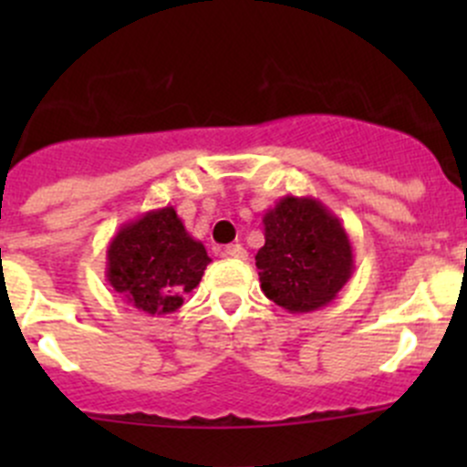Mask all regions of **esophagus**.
Wrapping results in <instances>:
<instances>
[{
    "mask_svg": "<svg viewBox=\"0 0 467 467\" xmlns=\"http://www.w3.org/2000/svg\"><path fill=\"white\" fill-rule=\"evenodd\" d=\"M223 257H230V260H246L248 253L242 244H230V246L223 248Z\"/></svg>",
    "mask_w": 467,
    "mask_h": 467,
    "instance_id": "34e87169",
    "label": "esophagus"
}]
</instances>
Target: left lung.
Returning <instances> with one entry per match:
<instances>
[{"mask_svg":"<svg viewBox=\"0 0 467 467\" xmlns=\"http://www.w3.org/2000/svg\"><path fill=\"white\" fill-rule=\"evenodd\" d=\"M257 251L262 291L291 314L332 303L355 271L352 244L341 219L312 196H282L262 216Z\"/></svg>","mask_w":467,"mask_h":467,"instance_id":"1","label":"left lung"}]
</instances>
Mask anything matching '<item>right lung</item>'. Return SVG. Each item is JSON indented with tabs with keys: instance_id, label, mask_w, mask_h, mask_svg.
<instances>
[{
	"instance_id": "1",
	"label": "right lung",
	"mask_w": 467,
	"mask_h": 467,
	"mask_svg": "<svg viewBox=\"0 0 467 467\" xmlns=\"http://www.w3.org/2000/svg\"><path fill=\"white\" fill-rule=\"evenodd\" d=\"M210 262L203 244L167 205L117 230L106 251V280L130 307L162 317L181 309Z\"/></svg>"
}]
</instances>
